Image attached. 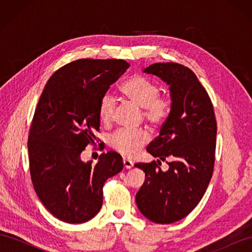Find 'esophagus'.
<instances>
[{
  "label": "esophagus",
  "instance_id": "obj_1",
  "mask_svg": "<svg viewBox=\"0 0 252 252\" xmlns=\"http://www.w3.org/2000/svg\"><path fill=\"white\" fill-rule=\"evenodd\" d=\"M123 164H124V167L126 169H130L133 166V162H131L130 159H128V158H123Z\"/></svg>",
  "mask_w": 252,
  "mask_h": 252
}]
</instances>
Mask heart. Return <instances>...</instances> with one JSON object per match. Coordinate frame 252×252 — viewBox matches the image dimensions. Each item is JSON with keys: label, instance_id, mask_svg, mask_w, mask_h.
Segmentation results:
<instances>
[{"label": "heart", "instance_id": "b5f03b06", "mask_svg": "<svg viewBox=\"0 0 252 252\" xmlns=\"http://www.w3.org/2000/svg\"><path fill=\"white\" fill-rule=\"evenodd\" d=\"M121 91L129 101L142 107L145 121L154 127L162 126L171 111V101L161 94L158 84L148 77L134 74L121 85ZM116 108V101L111 94L106 93L98 105V118L103 124H109ZM149 141L147 131L143 128L135 130L121 129L109 139L110 146L125 157H134Z\"/></svg>", "mask_w": 252, "mask_h": 252}]
</instances>
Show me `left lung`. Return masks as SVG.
Instances as JSON below:
<instances>
[{
  "label": "left lung",
  "mask_w": 252,
  "mask_h": 252,
  "mask_svg": "<svg viewBox=\"0 0 252 252\" xmlns=\"http://www.w3.org/2000/svg\"><path fill=\"white\" fill-rule=\"evenodd\" d=\"M144 72L170 85L172 104L161 132L147 147L159 159L134 165L146 177L135 201L152 222L171 224L196 207L209 185L216 159L217 120L207 91L188 67L156 63ZM168 157L170 169L164 173L158 165Z\"/></svg>",
  "instance_id": "1"
}]
</instances>
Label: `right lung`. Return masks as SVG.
I'll list each match as a JSON object with an SVG mask.
<instances>
[{
  "label": "right lung",
  "mask_w": 252,
  "mask_h": 252,
  "mask_svg": "<svg viewBox=\"0 0 252 252\" xmlns=\"http://www.w3.org/2000/svg\"><path fill=\"white\" fill-rule=\"evenodd\" d=\"M129 66L124 60L81 59L61 67L44 87L29 129L30 177L43 205L63 222L93 219L106 180L123 169L114 151L102 154L95 165L80 155L97 143L101 97Z\"/></svg>",
  "instance_id": "add662e5"
}]
</instances>
